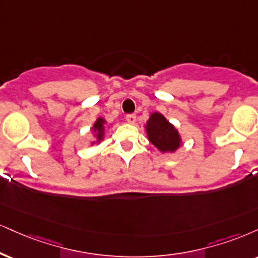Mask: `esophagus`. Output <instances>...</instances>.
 I'll list each match as a JSON object with an SVG mask.
<instances>
[{
	"label": "esophagus",
	"instance_id": "esophagus-1",
	"mask_svg": "<svg viewBox=\"0 0 258 258\" xmlns=\"http://www.w3.org/2000/svg\"><path fill=\"white\" fill-rule=\"evenodd\" d=\"M126 121L128 123H135L136 122V115H135V114H127Z\"/></svg>",
	"mask_w": 258,
	"mask_h": 258
}]
</instances>
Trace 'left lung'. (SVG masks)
Here are the masks:
<instances>
[{
	"label": "left lung",
	"instance_id": "8db88e82",
	"mask_svg": "<svg viewBox=\"0 0 258 258\" xmlns=\"http://www.w3.org/2000/svg\"><path fill=\"white\" fill-rule=\"evenodd\" d=\"M149 142L154 144L161 153H174L181 145V137L178 130L161 113L155 111L145 125Z\"/></svg>",
	"mask_w": 258,
	"mask_h": 258
}]
</instances>
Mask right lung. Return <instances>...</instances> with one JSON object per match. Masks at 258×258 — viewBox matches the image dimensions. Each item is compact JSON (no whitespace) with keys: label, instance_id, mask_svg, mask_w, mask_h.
<instances>
[{"label":"right lung","instance_id":"add662e5","mask_svg":"<svg viewBox=\"0 0 258 258\" xmlns=\"http://www.w3.org/2000/svg\"><path fill=\"white\" fill-rule=\"evenodd\" d=\"M104 125H105V120L103 117H98V119L96 120L94 126H92V130H94V132H96V142H92V144H95V143H99L102 139H103Z\"/></svg>","mask_w":258,"mask_h":258}]
</instances>
